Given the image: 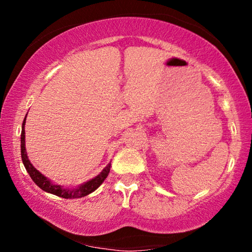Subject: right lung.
<instances>
[{"mask_svg":"<svg viewBox=\"0 0 252 252\" xmlns=\"http://www.w3.org/2000/svg\"><path fill=\"white\" fill-rule=\"evenodd\" d=\"M26 116H27V115H26ZM25 124H26V117L24 120V123H22V131H21L22 162H24L25 168L28 172V174H30L32 180L35 182V185H37V186H39L42 190H45V192L47 193H52V194L54 195L62 196V198H65V199H76V198H82V196L90 194V193L96 190L98 187L103 184V181L105 180L106 176H108L110 172V167H111V164L110 163L96 176V178L91 179V180L85 182V184L80 185L78 189H65V187L59 186V185H56L53 184V182H51L45 175H42L39 170L34 168L33 164H32L31 161L28 160L27 152H26V142H25Z\"/></svg>","mask_w":252,"mask_h":252,"instance_id":"right-lung-1","label":"right lung"}]
</instances>
